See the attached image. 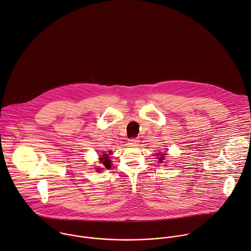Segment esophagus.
Instances as JSON below:
<instances>
[{
	"label": "esophagus",
	"instance_id": "obj_1",
	"mask_svg": "<svg viewBox=\"0 0 251 251\" xmlns=\"http://www.w3.org/2000/svg\"><path fill=\"white\" fill-rule=\"evenodd\" d=\"M138 143H139V140L138 139H130L129 140V144L130 145H138Z\"/></svg>",
	"mask_w": 251,
	"mask_h": 251
}]
</instances>
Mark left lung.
I'll return each instance as SVG.
<instances>
[{
  "instance_id": "left-lung-1",
  "label": "left lung",
  "mask_w": 251,
  "mask_h": 251,
  "mask_svg": "<svg viewBox=\"0 0 251 251\" xmlns=\"http://www.w3.org/2000/svg\"><path fill=\"white\" fill-rule=\"evenodd\" d=\"M159 154H161V155H160V157H159L158 159H159V161H160V162H162V160L164 159V155H165V153H159Z\"/></svg>"
}]
</instances>
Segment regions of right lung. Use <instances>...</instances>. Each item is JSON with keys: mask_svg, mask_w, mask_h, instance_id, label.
I'll return each instance as SVG.
<instances>
[{"mask_svg": "<svg viewBox=\"0 0 251 251\" xmlns=\"http://www.w3.org/2000/svg\"><path fill=\"white\" fill-rule=\"evenodd\" d=\"M109 152H110V151H109ZM100 159V163H102L105 168L108 169V168L110 167V160L108 159V156H107L106 153L102 154V156H101Z\"/></svg>", "mask_w": 251, "mask_h": 251, "instance_id": "add662e5", "label": "right lung"}]
</instances>
